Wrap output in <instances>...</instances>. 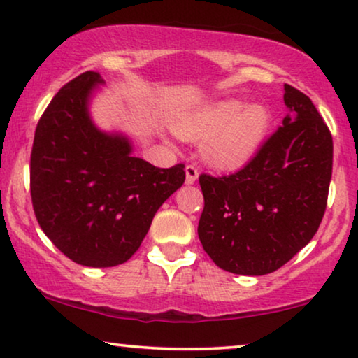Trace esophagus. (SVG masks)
Masks as SVG:
<instances>
[{
    "instance_id": "34e87169",
    "label": "esophagus",
    "mask_w": 358,
    "mask_h": 358,
    "mask_svg": "<svg viewBox=\"0 0 358 358\" xmlns=\"http://www.w3.org/2000/svg\"><path fill=\"white\" fill-rule=\"evenodd\" d=\"M199 178V168L195 164H187L185 168V182L187 184H194Z\"/></svg>"
}]
</instances>
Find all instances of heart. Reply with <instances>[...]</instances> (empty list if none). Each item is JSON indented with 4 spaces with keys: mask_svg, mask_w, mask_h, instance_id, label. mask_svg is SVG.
I'll list each match as a JSON object with an SVG mask.
<instances>
[{
    "mask_svg": "<svg viewBox=\"0 0 358 358\" xmlns=\"http://www.w3.org/2000/svg\"><path fill=\"white\" fill-rule=\"evenodd\" d=\"M271 112L262 104L244 106L241 99L205 104L178 117L174 131L184 140H205V153L213 164L238 169L261 148L271 129Z\"/></svg>",
    "mask_w": 358,
    "mask_h": 358,
    "instance_id": "1",
    "label": "heart"
}]
</instances>
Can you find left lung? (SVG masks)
Listing matches in <instances>:
<instances>
[{"mask_svg": "<svg viewBox=\"0 0 358 358\" xmlns=\"http://www.w3.org/2000/svg\"><path fill=\"white\" fill-rule=\"evenodd\" d=\"M290 110L238 173L200 174L199 238L223 271L266 275L315 236L332 176V135L310 97L283 86Z\"/></svg>", "mask_w": 358, "mask_h": 358, "instance_id": "1", "label": "left lung"}]
</instances>
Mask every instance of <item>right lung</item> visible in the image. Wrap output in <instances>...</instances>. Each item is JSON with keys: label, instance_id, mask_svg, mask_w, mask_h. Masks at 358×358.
Returning a JSON list of instances; mask_svg holds the SVG:
<instances>
[{"label": "right lung", "instance_id": "add662e5", "mask_svg": "<svg viewBox=\"0 0 358 358\" xmlns=\"http://www.w3.org/2000/svg\"><path fill=\"white\" fill-rule=\"evenodd\" d=\"M99 83V73H81L43 110L31 153V197L42 231L68 259L114 267L138 251L155 213L184 184L185 166L156 168L131 156L125 136L97 130L87 99Z\"/></svg>", "mask_w": 358, "mask_h": 358}]
</instances>
